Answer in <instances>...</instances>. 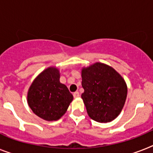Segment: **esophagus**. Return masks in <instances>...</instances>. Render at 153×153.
<instances>
[{"label":"esophagus","instance_id":"esophagus-1","mask_svg":"<svg viewBox=\"0 0 153 153\" xmlns=\"http://www.w3.org/2000/svg\"><path fill=\"white\" fill-rule=\"evenodd\" d=\"M74 97L75 98H79V93L78 91H76V92H74Z\"/></svg>","mask_w":153,"mask_h":153}]
</instances>
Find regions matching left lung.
Here are the masks:
<instances>
[{"label":"left lung","instance_id":"1","mask_svg":"<svg viewBox=\"0 0 153 153\" xmlns=\"http://www.w3.org/2000/svg\"><path fill=\"white\" fill-rule=\"evenodd\" d=\"M81 98L88 116L99 123L116 119L127 98V87L123 78L113 68L96 62L81 72Z\"/></svg>","mask_w":153,"mask_h":153}]
</instances>
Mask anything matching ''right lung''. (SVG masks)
<instances>
[{
    "label": "right lung",
    "mask_w": 153,
    "mask_h": 153,
    "mask_svg": "<svg viewBox=\"0 0 153 153\" xmlns=\"http://www.w3.org/2000/svg\"><path fill=\"white\" fill-rule=\"evenodd\" d=\"M59 70L49 67L34 79L27 94L29 106L36 116L47 121L58 120L65 114L74 99L65 84L59 81Z\"/></svg>",
    "instance_id": "add662e5"
}]
</instances>
